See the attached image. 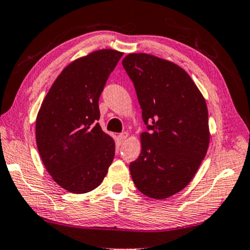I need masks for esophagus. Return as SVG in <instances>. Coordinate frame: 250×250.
Here are the masks:
<instances>
[{
    "mask_svg": "<svg viewBox=\"0 0 250 250\" xmlns=\"http://www.w3.org/2000/svg\"><path fill=\"white\" fill-rule=\"evenodd\" d=\"M128 138V133L127 132H123V133H121V134L118 135V142H119V145H123L124 144V142L126 141V139Z\"/></svg>",
    "mask_w": 250,
    "mask_h": 250,
    "instance_id": "esophagus-1",
    "label": "esophagus"
}]
</instances>
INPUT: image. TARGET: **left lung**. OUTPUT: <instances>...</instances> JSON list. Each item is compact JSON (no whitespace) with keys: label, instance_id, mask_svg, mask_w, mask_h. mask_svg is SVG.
Returning a JSON list of instances; mask_svg holds the SVG:
<instances>
[{"label":"left lung","instance_id":"left-lung-1","mask_svg":"<svg viewBox=\"0 0 250 250\" xmlns=\"http://www.w3.org/2000/svg\"><path fill=\"white\" fill-rule=\"evenodd\" d=\"M122 64L147 125L140 156L129 164L133 183L151 199H167L190 183L208 150L206 100L188 73L172 62L128 54Z\"/></svg>","mask_w":250,"mask_h":250}]
</instances>
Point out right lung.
<instances>
[{"instance_id":"obj_1","label":"right lung","mask_w":250,"mask_h":250,"mask_svg":"<svg viewBox=\"0 0 250 250\" xmlns=\"http://www.w3.org/2000/svg\"><path fill=\"white\" fill-rule=\"evenodd\" d=\"M122 56L121 51L102 49L72 62L39 110V154L53 179L70 193L100 186L115 157V141L97 123L99 99Z\"/></svg>"}]
</instances>
